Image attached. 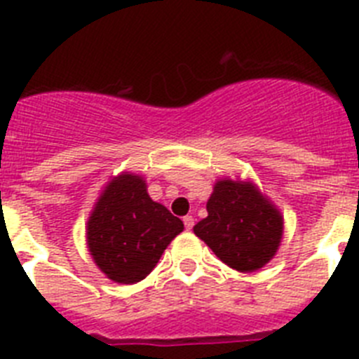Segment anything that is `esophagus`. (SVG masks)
Instances as JSON below:
<instances>
[{
	"mask_svg": "<svg viewBox=\"0 0 359 359\" xmlns=\"http://www.w3.org/2000/svg\"><path fill=\"white\" fill-rule=\"evenodd\" d=\"M183 224H185L187 230H192V226H194V217L192 215H185L183 217Z\"/></svg>",
	"mask_w": 359,
	"mask_h": 359,
	"instance_id": "obj_1",
	"label": "esophagus"
}]
</instances>
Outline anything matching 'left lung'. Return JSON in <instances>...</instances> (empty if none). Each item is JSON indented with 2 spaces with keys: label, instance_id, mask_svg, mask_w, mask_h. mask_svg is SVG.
Here are the masks:
<instances>
[{
  "label": "left lung",
  "instance_id": "8db88e82",
  "mask_svg": "<svg viewBox=\"0 0 359 359\" xmlns=\"http://www.w3.org/2000/svg\"><path fill=\"white\" fill-rule=\"evenodd\" d=\"M207 212V217L194 226V233L224 264L248 273L273 259L284 221L253 183L219 180Z\"/></svg>",
  "mask_w": 359,
  "mask_h": 359
}]
</instances>
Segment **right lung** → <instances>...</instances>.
I'll return each instance as SVG.
<instances>
[{"mask_svg":"<svg viewBox=\"0 0 359 359\" xmlns=\"http://www.w3.org/2000/svg\"><path fill=\"white\" fill-rule=\"evenodd\" d=\"M86 230L88 248L100 271L118 284H136L182 233L183 221L149 198L140 176L123 172L107 183Z\"/></svg>","mask_w":359,"mask_h":359,"instance_id":"1","label":"right lung"}]
</instances>
